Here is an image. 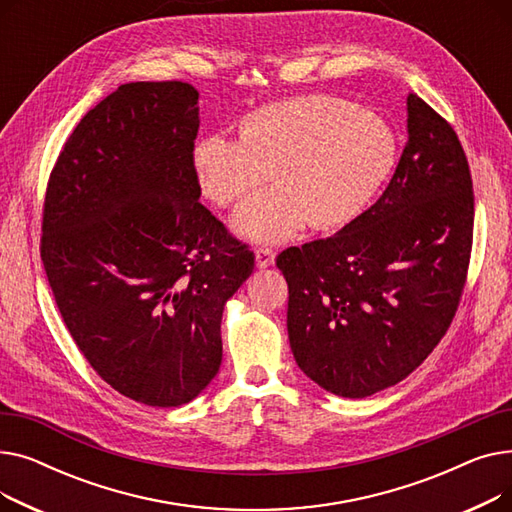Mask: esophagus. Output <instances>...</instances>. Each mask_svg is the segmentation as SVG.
I'll list each match as a JSON object with an SVG mask.
<instances>
[{
	"mask_svg": "<svg viewBox=\"0 0 512 512\" xmlns=\"http://www.w3.org/2000/svg\"><path fill=\"white\" fill-rule=\"evenodd\" d=\"M255 261H257V267H270L276 261V251L270 247H259L255 251Z\"/></svg>",
	"mask_w": 512,
	"mask_h": 512,
	"instance_id": "1",
	"label": "esophagus"
}]
</instances>
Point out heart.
<instances>
[{"label": "heart", "instance_id": "obj_1", "mask_svg": "<svg viewBox=\"0 0 512 512\" xmlns=\"http://www.w3.org/2000/svg\"><path fill=\"white\" fill-rule=\"evenodd\" d=\"M396 164L386 120L332 95H301L249 112L238 141L207 134L193 149L205 195L240 203L270 180L274 191L240 209L236 228L255 240H282L305 222L334 230L357 220Z\"/></svg>", "mask_w": 512, "mask_h": 512}]
</instances>
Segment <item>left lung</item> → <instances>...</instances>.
Here are the masks:
<instances>
[{
	"label": "left lung",
	"instance_id": "obj_1",
	"mask_svg": "<svg viewBox=\"0 0 512 512\" xmlns=\"http://www.w3.org/2000/svg\"><path fill=\"white\" fill-rule=\"evenodd\" d=\"M409 141L384 191L338 234L288 247V338L307 378L344 398L405 380L450 328L473 247V180L454 128L407 97Z\"/></svg>",
	"mask_w": 512,
	"mask_h": 512
}]
</instances>
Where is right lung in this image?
Segmentation results:
<instances>
[{"instance_id": "1", "label": "right lung", "mask_w": 512, "mask_h": 512, "mask_svg": "<svg viewBox=\"0 0 512 512\" xmlns=\"http://www.w3.org/2000/svg\"><path fill=\"white\" fill-rule=\"evenodd\" d=\"M199 91L128 83L76 124L45 191L41 261L99 378L149 407L199 396L222 363V311L255 255L199 203Z\"/></svg>"}]
</instances>
